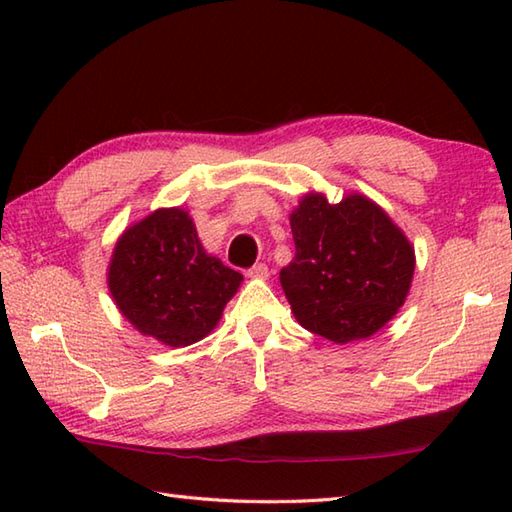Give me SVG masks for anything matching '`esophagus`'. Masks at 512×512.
Wrapping results in <instances>:
<instances>
[{
	"mask_svg": "<svg viewBox=\"0 0 512 512\" xmlns=\"http://www.w3.org/2000/svg\"><path fill=\"white\" fill-rule=\"evenodd\" d=\"M250 279H268V275H270V270H268V266L266 264H255L253 268H248V273H246Z\"/></svg>",
	"mask_w": 512,
	"mask_h": 512,
	"instance_id": "esophagus-1",
	"label": "esophagus"
}]
</instances>
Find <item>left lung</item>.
Wrapping results in <instances>:
<instances>
[{
  "instance_id": "1",
  "label": "left lung",
  "mask_w": 512,
  "mask_h": 512,
  "mask_svg": "<svg viewBox=\"0 0 512 512\" xmlns=\"http://www.w3.org/2000/svg\"><path fill=\"white\" fill-rule=\"evenodd\" d=\"M295 259L279 281L303 328L334 343L367 339L405 303L416 257L405 233L365 195L330 204L308 193L290 213Z\"/></svg>"
}]
</instances>
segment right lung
<instances>
[{
	"mask_svg": "<svg viewBox=\"0 0 512 512\" xmlns=\"http://www.w3.org/2000/svg\"><path fill=\"white\" fill-rule=\"evenodd\" d=\"M242 279L206 255L189 213L173 206L121 235L107 286L138 332L169 347H187L215 328Z\"/></svg>",
	"mask_w": 512,
	"mask_h": 512,
	"instance_id": "add662e5",
	"label": "right lung"
}]
</instances>
